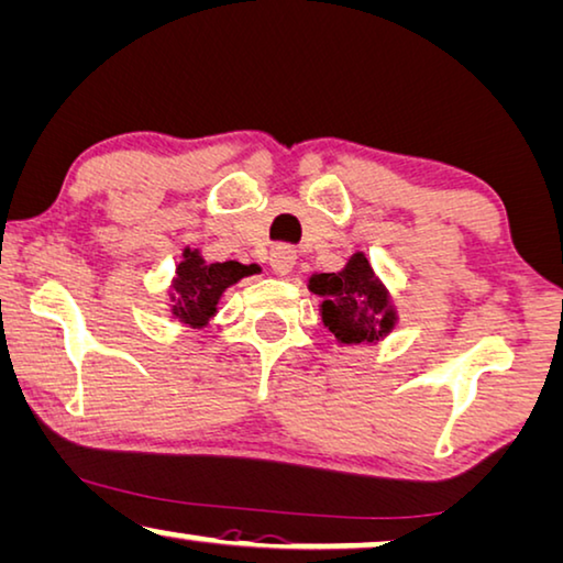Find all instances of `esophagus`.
<instances>
[{
	"mask_svg": "<svg viewBox=\"0 0 563 563\" xmlns=\"http://www.w3.org/2000/svg\"><path fill=\"white\" fill-rule=\"evenodd\" d=\"M296 263H298V253L290 245L273 247L271 265H273L275 273H278V275H290L292 271H296Z\"/></svg>",
	"mask_w": 563,
	"mask_h": 563,
	"instance_id": "34e87169",
	"label": "esophagus"
}]
</instances>
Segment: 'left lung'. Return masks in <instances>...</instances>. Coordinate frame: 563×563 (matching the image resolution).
<instances>
[{"label": "left lung", "instance_id": "8db88e82", "mask_svg": "<svg viewBox=\"0 0 563 563\" xmlns=\"http://www.w3.org/2000/svg\"><path fill=\"white\" fill-rule=\"evenodd\" d=\"M308 290L320 298V318L338 345H373L394 333L398 308L363 250L338 273H313Z\"/></svg>", "mask_w": 563, "mask_h": 563}]
</instances>
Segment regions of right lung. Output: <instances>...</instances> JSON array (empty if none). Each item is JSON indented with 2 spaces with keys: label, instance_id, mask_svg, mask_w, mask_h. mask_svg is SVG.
<instances>
[{
  "label": "right lung",
  "instance_id": "right-lung-1",
  "mask_svg": "<svg viewBox=\"0 0 563 563\" xmlns=\"http://www.w3.org/2000/svg\"><path fill=\"white\" fill-rule=\"evenodd\" d=\"M253 265H240L235 261L208 263L200 247L185 245L167 290L169 316L192 330L210 325V320L218 316L222 292L253 275Z\"/></svg>",
  "mask_w": 563,
  "mask_h": 563
}]
</instances>
